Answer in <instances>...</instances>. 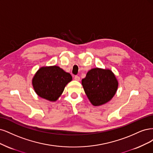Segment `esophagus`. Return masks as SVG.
Masks as SVG:
<instances>
[{
  "instance_id": "esophagus-1",
  "label": "esophagus",
  "mask_w": 153,
  "mask_h": 153,
  "mask_svg": "<svg viewBox=\"0 0 153 153\" xmlns=\"http://www.w3.org/2000/svg\"><path fill=\"white\" fill-rule=\"evenodd\" d=\"M74 79H75L76 81H79L80 80V77H79V76H75Z\"/></svg>"
}]
</instances>
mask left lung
I'll list each match as a JSON object with an SVG mask.
<instances>
[{"mask_svg": "<svg viewBox=\"0 0 153 153\" xmlns=\"http://www.w3.org/2000/svg\"><path fill=\"white\" fill-rule=\"evenodd\" d=\"M82 85L91 103L98 106L111 100L117 91L118 82L111 71L95 68L88 72L82 79Z\"/></svg>", "mask_w": 153, "mask_h": 153, "instance_id": "8db88e82", "label": "left lung"}]
</instances>
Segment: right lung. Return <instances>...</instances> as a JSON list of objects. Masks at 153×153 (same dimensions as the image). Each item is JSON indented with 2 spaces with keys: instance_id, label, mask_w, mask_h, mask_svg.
<instances>
[{
  "instance_id": "add662e5",
  "label": "right lung",
  "mask_w": 153,
  "mask_h": 153,
  "mask_svg": "<svg viewBox=\"0 0 153 153\" xmlns=\"http://www.w3.org/2000/svg\"><path fill=\"white\" fill-rule=\"evenodd\" d=\"M72 79L69 73L58 66L44 67L36 72L32 85L39 97L50 101H56Z\"/></svg>"
}]
</instances>
